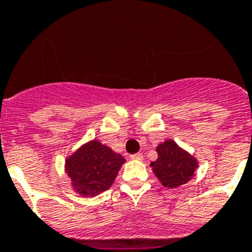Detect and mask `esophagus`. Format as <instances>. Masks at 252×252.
<instances>
[{"instance_id":"1","label":"esophagus","mask_w":252,"mask_h":252,"mask_svg":"<svg viewBox=\"0 0 252 252\" xmlns=\"http://www.w3.org/2000/svg\"><path fill=\"white\" fill-rule=\"evenodd\" d=\"M130 158H132L133 160H142V159H144V155L141 154V153H137V154L130 155Z\"/></svg>"}]
</instances>
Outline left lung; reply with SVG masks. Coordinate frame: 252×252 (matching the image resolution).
<instances>
[{
	"label": "left lung",
	"mask_w": 252,
	"mask_h": 252,
	"mask_svg": "<svg viewBox=\"0 0 252 252\" xmlns=\"http://www.w3.org/2000/svg\"><path fill=\"white\" fill-rule=\"evenodd\" d=\"M158 159L151 163L160 183L168 188H177L188 183L197 168V160L186 151L180 149L172 140L157 147Z\"/></svg>",
	"instance_id": "1"
}]
</instances>
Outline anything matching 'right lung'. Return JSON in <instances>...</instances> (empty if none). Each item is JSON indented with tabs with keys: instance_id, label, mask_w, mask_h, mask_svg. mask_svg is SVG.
<instances>
[{
	"instance_id": "add662e5",
	"label": "right lung",
	"mask_w": 252,
	"mask_h": 252,
	"mask_svg": "<svg viewBox=\"0 0 252 252\" xmlns=\"http://www.w3.org/2000/svg\"><path fill=\"white\" fill-rule=\"evenodd\" d=\"M124 161L110 147L92 141L67 159L66 172L77 193L92 197L112 185Z\"/></svg>"
}]
</instances>
